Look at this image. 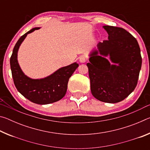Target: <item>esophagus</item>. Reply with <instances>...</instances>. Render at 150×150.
Here are the masks:
<instances>
[{
  "label": "esophagus",
  "instance_id": "1",
  "mask_svg": "<svg viewBox=\"0 0 150 150\" xmlns=\"http://www.w3.org/2000/svg\"><path fill=\"white\" fill-rule=\"evenodd\" d=\"M87 57H85V56H81L79 58V62H80V63H85L86 62H87Z\"/></svg>",
  "mask_w": 150,
  "mask_h": 150
}]
</instances>
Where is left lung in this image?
Segmentation results:
<instances>
[{
    "label": "left lung",
    "instance_id": "left-lung-1",
    "mask_svg": "<svg viewBox=\"0 0 150 150\" xmlns=\"http://www.w3.org/2000/svg\"><path fill=\"white\" fill-rule=\"evenodd\" d=\"M103 28L108 33V40L99 42L91 51L87 64L91 91L98 100L116 103L136 87L142 67L140 48L135 38L124 28Z\"/></svg>",
    "mask_w": 150,
    "mask_h": 150
}]
</instances>
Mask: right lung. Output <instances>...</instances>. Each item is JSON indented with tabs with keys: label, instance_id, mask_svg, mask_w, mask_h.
Masks as SVG:
<instances>
[{
	"label": "right lung",
	"instance_id": "add662e5",
	"mask_svg": "<svg viewBox=\"0 0 150 150\" xmlns=\"http://www.w3.org/2000/svg\"><path fill=\"white\" fill-rule=\"evenodd\" d=\"M40 28H34L20 38L13 49L10 63L14 85L18 92L32 103L47 105L57 102L65 95L69 79L79 64L75 62L61 67L44 78L32 79L25 75L18 61V52L27 35Z\"/></svg>",
	"mask_w": 150,
	"mask_h": 150
}]
</instances>
